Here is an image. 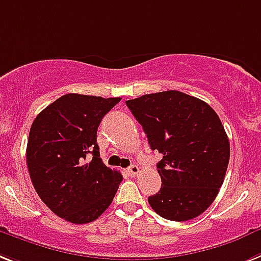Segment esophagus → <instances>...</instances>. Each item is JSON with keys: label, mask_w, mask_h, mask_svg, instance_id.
Returning a JSON list of instances; mask_svg holds the SVG:
<instances>
[{"label": "esophagus", "mask_w": 261, "mask_h": 261, "mask_svg": "<svg viewBox=\"0 0 261 261\" xmlns=\"http://www.w3.org/2000/svg\"><path fill=\"white\" fill-rule=\"evenodd\" d=\"M127 172L131 175V176H137L139 174V167H138L137 164H131L130 167L127 168Z\"/></svg>", "instance_id": "esophagus-1"}]
</instances>
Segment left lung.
<instances>
[{
	"mask_svg": "<svg viewBox=\"0 0 261 261\" xmlns=\"http://www.w3.org/2000/svg\"><path fill=\"white\" fill-rule=\"evenodd\" d=\"M147 135L151 150L162 154V178L148 203L158 215L186 222L215 200L229 162V142L218 114L188 94L168 90L126 100Z\"/></svg>",
	"mask_w": 261,
	"mask_h": 261,
	"instance_id": "1",
	"label": "left lung"
}]
</instances>
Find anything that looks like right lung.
I'll use <instances>...</instances> for the list:
<instances>
[{
	"label": "right lung",
	"instance_id": "right-lung-1",
	"mask_svg": "<svg viewBox=\"0 0 261 261\" xmlns=\"http://www.w3.org/2000/svg\"><path fill=\"white\" fill-rule=\"evenodd\" d=\"M119 100L66 94L30 127L26 163L32 183L41 200L67 222L86 224L99 218L123 179L105 166L97 143L98 126Z\"/></svg>",
	"mask_w": 261,
	"mask_h": 261
}]
</instances>
